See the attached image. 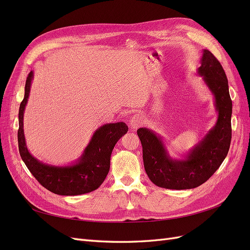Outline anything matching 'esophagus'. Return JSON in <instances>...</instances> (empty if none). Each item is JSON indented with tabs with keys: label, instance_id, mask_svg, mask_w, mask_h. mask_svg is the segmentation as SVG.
Here are the masks:
<instances>
[{
	"label": "esophagus",
	"instance_id": "esophagus-1",
	"mask_svg": "<svg viewBox=\"0 0 250 250\" xmlns=\"http://www.w3.org/2000/svg\"><path fill=\"white\" fill-rule=\"evenodd\" d=\"M143 118L139 115H135L133 116L130 121H129V127L131 130H135L138 129V128H140L141 126H143Z\"/></svg>",
	"mask_w": 250,
	"mask_h": 250
}]
</instances>
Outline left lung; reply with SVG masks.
Wrapping results in <instances>:
<instances>
[{
	"instance_id": "8db88e82",
	"label": "left lung",
	"mask_w": 250,
	"mask_h": 250,
	"mask_svg": "<svg viewBox=\"0 0 250 250\" xmlns=\"http://www.w3.org/2000/svg\"><path fill=\"white\" fill-rule=\"evenodd\" d=\"M197 74L214 97L217 121L214 127L183 158H173L162 135L143 127L138 135L143 147L144 167L149 179L164 188H197L213 175L229 153L231 140L232 103L222 65L208 50L202 51Z\"/></svg>"
}]
</instances>
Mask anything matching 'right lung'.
<instances>
[{
	"instance_id": "right-lung-1",
	"label": "right lung",
	"mask_w": 250,
	"mask_h": 250,
	"mask_svg": "<svg viewBox=\"0 0 250 250\" xmlns=\"http://www.w3.org/2000/svg\"><path fill=\"white\" fill-rule=\"evenodd\" d=\"M34 72L29 73L25 96L19 111V150L22 162L39 183L52 193L75 196L93 192L106 178L110 167V155L117 142L127 133L124 122L104 124L94 132L83 153L76 162L65 166H54L35 158L26 145L24 134V112L28 103Z\"/></svg>"
}]
</instances>
